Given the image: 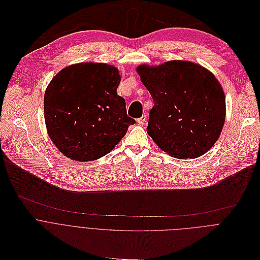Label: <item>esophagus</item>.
Masks as SVG:
<instances>
[{"instance_id": "1", "label": "esophagus", "mask_w": 260, "mask_h": 260, "mask_svg": "<svg viewBox=\"0 0 260 260\" xmlns=\"http://www.w3.org/2000/svg\"><path fill=\"white\" fill-rule=\"evenodd\" d=\"M145 121H146V115H142L139 119H137L138 124H144Z\"/></svg>"}]
</instances>
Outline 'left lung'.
<instances>
[{
    "label": "left lung",
    "instance_id": "left-lung-1",
    "mask_svg": "<svg viewBox=\"0 0 260 260\" xmlns=\"http://www.w3.org/2000/svg\"><path fill=\"white\" fill-rule=\"evenodd\" d=\"M137 73L153 100L146 128L152 140L177 159L208 151L225 121V96L214 75L183 60L142 64Z\"/></svg>",
    "mask_w": 260,
    "mask_h": 260
}]
</instances>
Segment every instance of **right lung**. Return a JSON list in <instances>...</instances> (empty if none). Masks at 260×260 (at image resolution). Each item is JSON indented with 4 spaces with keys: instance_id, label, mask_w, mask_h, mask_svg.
<instances>
[{
    "instance_id": "right-lung-1",
    "label": "right lung",
    "mask_w": 260,
    "mask_h": 260,
    "mask_svg": "<svg viewBox=\"0 0 260 260\" xmlns=\"http://www.w3.org/2000/svg\"><path fill=\"white\" fill-rule=\"evenodd\" d=\"M119 71L106 63L85 62L61 70L48 85L44 114L48 134L75 161H93L109 153L135 120L117 94Z\"/></svg>"
}]
</instances>
